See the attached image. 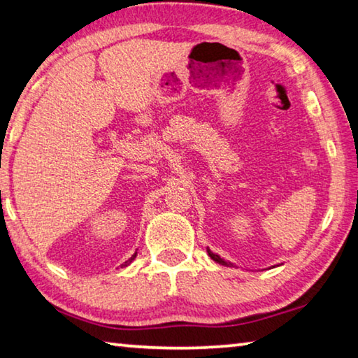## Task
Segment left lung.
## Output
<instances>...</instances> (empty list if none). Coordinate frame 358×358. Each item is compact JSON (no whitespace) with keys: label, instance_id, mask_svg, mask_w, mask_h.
<instances>
[{"label":"left lung","instance_id":"obj_1","mask_svg":"<svg viewBox=\"0 0 358 358\" xmlns=\"http://www.w3.org/2000/svg\"><path fill=\"white\" fill-rule=\"evenodd\" d=\"M207 253H208V257L215 261V263H218V264H223V266H234V264H232V263H229V261H226V259L221 258L220 255L213 253L212 250H210V248H207ZM272 268H274V266H272Z\"/></svg>","mask_w":358,"mask_h":358}]
</instances>
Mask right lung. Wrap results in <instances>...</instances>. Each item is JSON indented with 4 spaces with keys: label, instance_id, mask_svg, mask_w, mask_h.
Wrapping results in <instances>:
<instances>
[{
    "label": "right lung",
    "instance_id": "right-lung-1",
    "mask_svg": "<svg viewBox=\"0 0 358 358\" xmlns=\"http://www.w3.org/2000/svg\"><path fill=\"white\" fill-rule=\"evenodd\" d=\"M135 257H137V252H135V253L132 255V257H130V258H129V259L126 261V263H124V264H122V266H124V268H126V266H129L130 263H132V261L135 259Z\"/></svg>",
    "mask_w": 358,
    "mask_h": 358
}]
</instances>
